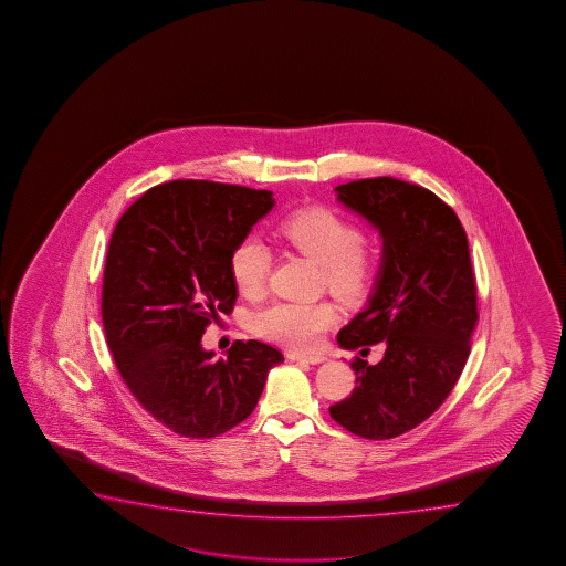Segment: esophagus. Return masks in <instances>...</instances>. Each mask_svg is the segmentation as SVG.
<instances>
[{
	"label": "esophagus",
	"instance_id": "esophagus-1",
	"mask_svg": "<svg viewBox=\"0 0 566 566\" xmlns=\"http://www.w3.org/2000/svg\"><path fill=\"white\" fill-rule=\"evenodd\" d=\"M289 360H297V363H308V365H321L325 363L326 356L323 355H303V353H289Z\"/></svg>",
	"mask_w": 566,
	"mask_h": 566
}]
</instances>
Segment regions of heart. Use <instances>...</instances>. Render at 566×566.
<instances>
[{"mask_svg": "<svg viewBox=\"0 0 566 566\" xmlns=\"http://www.w3.org/2000/svg\"><path fill=\"white\" fill-rule=\"evenodd\" d=\"M279 238L298 253L321 263L326 287L343 298H360L380 271V253L345 216L328 208H303L279 223ZM271 251L258 238H248L231 253V275L243 297H261L268 287ZM331 301H277L253 318L258 335L277 345L311 350L335 325Z\"/></svg>", "mask_w": 566, "mask_h": 566, "instance_id": "heart-1", "label": "heart"}]
</instances>
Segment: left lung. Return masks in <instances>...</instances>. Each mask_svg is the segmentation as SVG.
<instances>
[{
  "label": "left lung",
  "mask_w": 566,
  "mask_h": 566,
  "mask_svg": "<svg viewBox=\"0 0 566 566\" xmlns=\"http://www.w3.org/2000/svg\"><path fill=\"white\" fill-rule=\"evenodd\" d=\"M335 192L382 238L373 293L336 340L366 353L384 343L386 353L374 366L356 358L355 390L328 412L355 436L390 440L430 418L468 363L478 323L468 235L455 211L416 184L382 176Z\"/></svg>",
  "instance_id": "1"
}]
</instances>
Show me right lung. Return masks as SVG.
Here are the masks:
<instances>
[{
    "instance_id": "1",
    "label": "right lung",
    "mask_w": 566,
    "mask_h": 566,
    "mask_svg": "<svg viewBox=\"0 0 566 566\" xmlns=\"http://www.w3.org/2000/svg\"><path fill=\"white\" fill-rule=\"evenodd\" d=\"M275 206L273 193L231 184L174 180L123 213L106 253V345L144 410L184 438L235 428L258 406L277 348L235 340L213 360L201 335L238 298L231 253Z\"/></svg>"
}]
</instances>
